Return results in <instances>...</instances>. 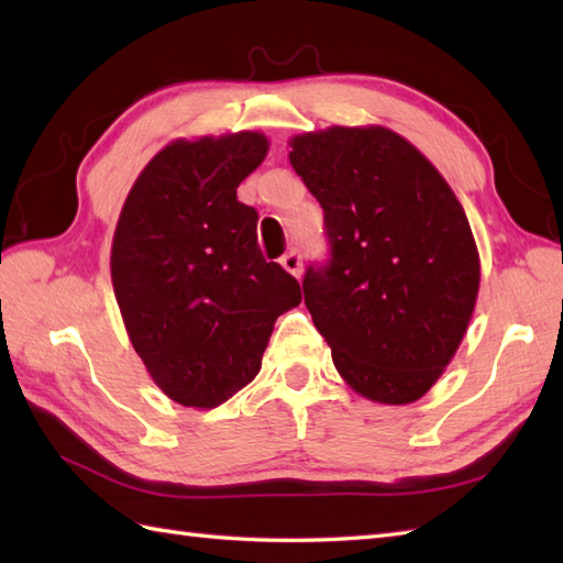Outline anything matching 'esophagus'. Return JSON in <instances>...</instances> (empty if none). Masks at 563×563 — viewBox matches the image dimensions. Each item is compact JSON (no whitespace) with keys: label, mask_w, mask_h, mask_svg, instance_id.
<instances>
[{"label":"esophagus","mask_w":563,"mask_h":563,"mask_svg":"<svg viewBox=\"0 0 563 563\" xmlns=\"http://www.w3.org/2000/svg\"><path fill=\"white\" fill-rule=\"evenodd\" d=\"M280 266L288 271L290 275H295V278H300V275H302V254L297 249L288 251V254L280 258Z\"/></svg>","instance_id":"1"}]
</instances>
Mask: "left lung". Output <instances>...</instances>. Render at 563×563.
<instances>
[{
  "label": "left lung",
  "mask_w": 563,
  "mask_h": 563,
  "mask_svg": "<svg viewBox=\"0 0 563 563\" xmlns=\"http://www.w3.org/2000/svg\"><path fill=\"white\" fill-rule=\"evenodd\" d=\"M290 164L321 210L329 256L305 305L363 397L411 404L457 351L479 292L470 220L445 178L387 128L292 137Z\"/></svg>",
  "instance_id": "1"
}]
</instances>
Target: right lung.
<instances>
[{
    "label": "right lung",
    "mask_w": 563,
    "mask_h": 563,
    "mask_svg": "<svg viewBox=\"0 0 563 563\" xmlns=\"http://www.w3.org/2000/svg\"><path fill=\"white\" fill-rule=\"evenodd\" d=\"M268 152L258 133L174 142L130 190L111 251L133 349L166 397L212 409L258 375L273 324L302 302L268 263L236 188Z\"/></svg>",
    "instance_id": "right-lung-1"
}]
</instances>
